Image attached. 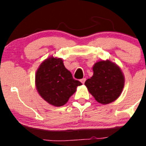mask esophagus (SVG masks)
I'll return each instance as SVG.
<instances>
[{
	"label": "esophagus",
	"instance_id": "obj_1",
	"mask_svg": "<svg viewBox=\"0 0 146 146\" xmlns=\"http://www.w3.org/2000/svg\"><path fill=\"white\" fill-rule=\"evenodd\" d=\"M86 78H82V79H81V80H80V82H82V84H84L85 82H86Z\"/></svg>",
	"mask_w": 146,
	"mask_h": 146
}]
</instances>
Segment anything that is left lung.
Masks as SVG:
<instances>
[{
	"instance_id": "obj_1",
	"label": "left lung",
	"mask_w": 146,
	"mask_h": 146,
	"mask_svg": "<svg viewBox=\"0 0 146 146\" xmlns=\"http://www.w3.org/2000/svg\"><path fill=\"white\" fill-rule=\"evenodd\" d=\"M94 74L85 82L89 93L102 104L116 100L124 87L125 78L121 68L109 60H99L93 66Z\"/></svg>"
}]
</instances>
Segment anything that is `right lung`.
Segmentation results:
<instances>
[{
	"label": "right lung",
	"mask_w": 146,
	"mask_h": 146,
	"mask_svg": "<svg viewBox=\"0 0 146 146\" xmlns=\"http://www.w3.org/2000/svg\"><path fill=\"white\" fill-rule=\"evenodd\" d=\"M36 88L43 99L55 107L63 106L81 86L60 58L51 57L40 64L35 76Z\"/></svg>",
	"instance_id": "obj_1"
}]
</instances>
